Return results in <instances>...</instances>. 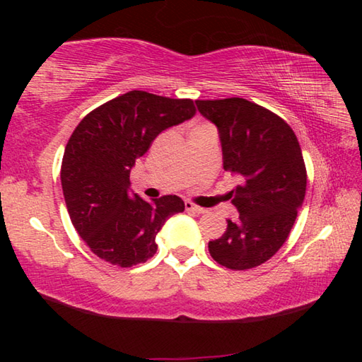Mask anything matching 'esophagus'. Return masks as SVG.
I'll return each mask as SVG.
<instances>
[{
	"instance_id": "34e87169",
	"label": "esophagus",
	"mask_w": 362,
	"mask_h": 362,
	"mask_svg": "<svg viewBox=\"0 0 362 362\" xmlns=\"http://www.w3.org/2000/svg\"><path fill=\"white\" fill-rule=\"evenodd\" d=\"M185 209H187L188 212H193V214H204V212H206V209H203V207L193 204L192 201H185Z\"/></svg>"
}]
</instances>
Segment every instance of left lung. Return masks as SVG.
<instances>
[{
    "instance_id": "1",
    "label": "left lung",
    "mask_w": 362,
    "mask_h": 362,
    "mask_svg": "<svg viewBox=\"0 0 362 362\" xmlns=\"http://www.w3.org/2000/svg\"><path fill=\"white\" fill-rule=\"evenodd\" d=\"M198 112L217 126L223 169L238 179L228 193L240 217L209 254L222 267L249 269L278 252L303 204L306 169L296 134L269 110L240 97L196 100Z\"/></svg>"
}]
</instances>
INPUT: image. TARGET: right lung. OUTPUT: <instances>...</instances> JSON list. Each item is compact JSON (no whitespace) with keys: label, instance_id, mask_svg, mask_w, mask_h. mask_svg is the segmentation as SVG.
<instances>
[{"label":"right lung","instance_id":"add662e5","mask_svg":"<svg viewBox=\"0 0 362 362\" xmlns=\"http://www.w3.org/2000/svg\"><path fill=\"white\" fill-rule=\"evenodd\" d=\"M189 99L131 90L103 103L73 131L60 180L71 223L90 250L118 267L155 255L156 235L185 204L175 194L151 203L131 193V169L163 131L193 118Z\"/></svg>","mask_w":362,"mask_h":362}]
</instances>
